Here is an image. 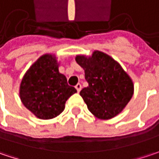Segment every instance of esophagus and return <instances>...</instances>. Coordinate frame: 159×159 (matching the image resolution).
<instances>
[{"mask_svg":"<svg viewBox=\"0 0 159 159\" xmlns=\"http://www.w3.org/2000/svg\"><path fill=\"white\" fill-rule=\"evenodd\" d=\"M75 89L77 90V92L79 93L80 91H81V89H82V85H81V84H77L76 85H75Z\"/></svg>","mask_w":159,"mask_h":159,"instance_id":"1","label":"esophagus"}]
</instances>
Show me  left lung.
I'll return each instance as SVG.
<instances>
[{"mask_svg":"<svg viewBox=\"0 0 159 159\" xmlns=\"http://www.w3.org/2000/svg\"><path fill=\"white\" fill-rule=\"evenodd\" d=\"M75 61L84 69L88 83L80 95L89 111L102 120L118 115L133 95L130 77L119 63L101 51H94L90 57L77 56Z\"/></svg>","mask_w":159,"mask_h":159,"instance_id":"1","label":"left lung"}]
</instances>
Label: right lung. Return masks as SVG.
<instances>
[{"instance_id":"1","label":"right lung","mask_w":159,"mask_h":159,"mask_svg":"<svg viewBox=\"0 0 159 159\" xmlns=\"http://www.w3.org/2000/svg\"><path fill=\"white\" fill-rule=\"evenodd\" d=\"M76 92L58 72L57 57L48 54L39 57L25 74L20 96L24 106L35 116L48 120L59 115L67 99Z\"/></svg>"}]
</instances>
